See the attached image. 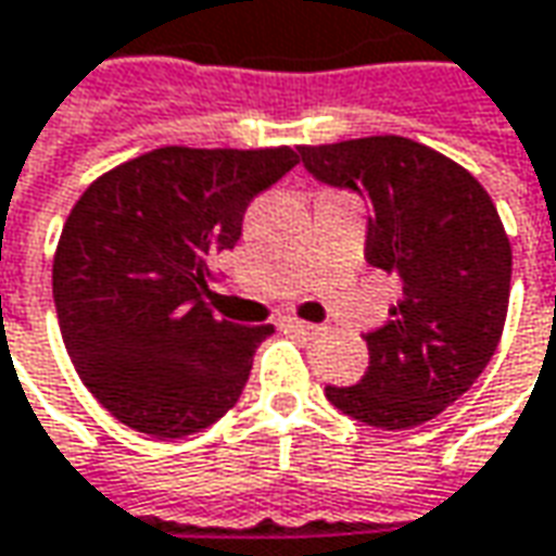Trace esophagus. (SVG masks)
I'll list each match as a JSON object with an SVG mask.
<instances>
[{
  "label": "esophagus",
  "instance_id": "1",
  "mask_svg": "<svg viewBox=\"0 0 556 556\" xmlns=\"http://www.w3.org/2000/svg\"><path fill=\"white\" fill-rule=\"evenodd\" d=\"M279 326H286V329H292V332H301V336H314L316 332L314 323H304V319H298V316L292 314L279 316Z\"/></svg>",
  "mask_w": 556,
  "mask_h": 556
}]
</instances>
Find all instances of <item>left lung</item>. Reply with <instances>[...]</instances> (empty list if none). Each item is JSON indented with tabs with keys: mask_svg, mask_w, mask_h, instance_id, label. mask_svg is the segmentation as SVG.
<instances>
[{
	"mask_svg": "<svg viewBox=\"0 0 556 556\" xmlns=\"http://www.w3.org/2000/svg\"><path fill=\"white\" fill-rule=\"evenodd\" d=\"M319 181L372 202L366 261L400 279L391 319L366 338L359 384L326 396L363 425L431 421L486 369L505 329L510 242L468 168L400 135L298 147Z\"/></svg>",
	"mask_w": 556,
	"mask_h": 556,
	"instance_id": "1",
	"label": "left lung"
}]
</instances>
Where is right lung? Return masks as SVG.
<instances>
[{"mask_svg": "<svg viewBox=\"0 0 556 556\" xmlns=\"http://www.w3.org/2000/svg\"><path fill=\"white\" fill-rule=\"evenodd\" d=\"M292 147H156L104 172L70 208L51 264L61 336L91 396L150 437H187L240 400L274 326L215 319L212 258Z\"/></svg>", "mask_w": 556, "mask_h": 556, "instance_id": "1", "label": "right lung"}]
</instances>
